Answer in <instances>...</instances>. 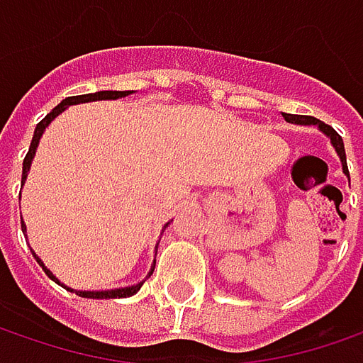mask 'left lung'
Here are the masks:
<instances>
[{
    "instance_id": "left-lung-1",
    "label": "left lung",
    "mask_w": 363,
    "mask_h": 363,
    "mask_svg": "<svg viewBox=\"0 0 363 363\" xmlns=\"http://www.w3.org/2000/svg\"><path fill=\"white\" fill-rule=\"evenodd\" d=\"M282 118L286 119L289 123H294V125H317L319 128V132H323L327 138H329V142H331V146L335 148L337 152L339 160H341V168H343V174L350 179V172H347V160H345V148H343V140H341V135L331 128V125H327L323 123L321 119L317 118H311V116H292V113H282Z\"/></svg>"
}]
</instances>
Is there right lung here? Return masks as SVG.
Returning <instances> with one entry per match:
<instances>
[{
	"label": "right lung",
	"mask_w": 363,
	"mask_h": 363,
	"mask_svg": "<svg viewBox=\"0 0 363 363\" xmlns=\"http://www.w3.org/2000/svg\"><path fill=\"white\" fill-rule=\"evenodd\" d=\"M134 91H97V93H87V95H74V97H67V99H62V101L56 105L55 109L46 116V118L40 121L38 125H36V130H34V138H32V144H30V150H28V154H26L24 158V166H22V184L26 182V179H28V172H30V166H32V160H34V156H36V148H38L40 144V138H42V134L46 132V128L55 121L67 107H71V105H79V103H91V101H111V99H121V97H128V95H132ZM20 197H22V193H20ZM170 223V221H168ZM168 223L164 225V229L168 228ZM22 231H24L26 235V223L22 221ZM34 254V252H32ZM34 258H36V262H38L40 266H42V270L48 274V278H52L56 284H60V286H65L58 278H56L46 266H44V262L40 260L38 256L34 254ZM154 266H156V260L152 262V268L150 272H148V276L154 272ZM146 276V278H148ZM146 278L142 280V282H138V284H132V286H123V289H111V291H74V289H71V286H65L69 292H77L79 296H83V298H123V296H132V294H135V292L142 289V284L146 282Z\"/></svg>",
	"instance_id": "add662e5"
}]
</instances>
